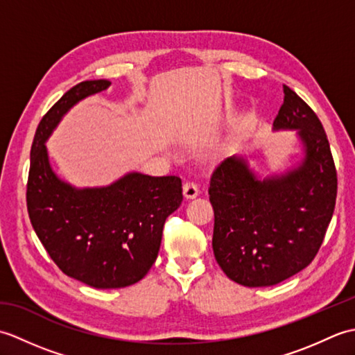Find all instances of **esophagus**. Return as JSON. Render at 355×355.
Returning <instances> with one entry per match:
<instances>
[{
	"instance_id": "34e87169",
	"label": "esophagus",
	"mask_w": 355,
	"mask_h": 355,
	"mask_svg": "<svg viewBox=\"0 0 355 355\" xmlns=\"http://www.w3.org/2000/svg\"><path fill=\"white\" fill-rule=\"evenodd\" d=\"M198 192H200V187H198V184L195 183V182H186V183H184V186H183V193H184V197H186L187 200L197 197Z\"/></svg>"
}]
</instances>
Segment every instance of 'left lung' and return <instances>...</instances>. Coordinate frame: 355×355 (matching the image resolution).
Masks as SVG:
<instances>
[{
    "mask_svg": "<svg viewBox=\"0 0 355 355\" xmlns=\"http://www.w3.org/2000/svg\"><path fill=\"white\" fill-rule=\"evenodd\" d=\"M275 130H297L304 162L281 177L258 180L241 157L218 164L209 186L214 254L244 286L276 285L311 263L325 238L337 197V171L315 112L284 85Z\"/></svg>",
    "mask_w": 355,
    "mask_h": 355,
    "instance_id": "left-lung-1",
    "label": "left lung"
}]
</instances>
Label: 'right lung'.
Segmentation results:
<instances>
[{"instance_id":"1","label":"right lung","mask_w":355,"mask_h":355,"mask_svg":"<svg viewBox=\"0 0 355 355\" xmlns=\"http://www.w3.org/2000/svg\"><path fill=\"white\" fill-rule=\"evenodd\" d=\"M110 80L70 88L37 125L30 150L28 218L53 262L67 276L94 288H122L146 276L157 259L166 218L183 201L182 180L128 173L99 189H74L49 163L44 141L74 103Z\"/></svg>"}]
</instances>
